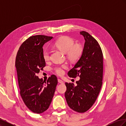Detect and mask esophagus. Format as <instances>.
<instances>
[{"mask_svg":"<svg viewBox=\"0 0 126 126\" xmlns=\"http://www.w3.org/2000/svg\"><path fill=\"white\" fill-rule=\"evenodd\" d=\"M58 81L59 83H62V84H63V81L62 80H61L60 79H58Z\"/></svg>","mask_w":126,"mask_h":126,"instance_id":"34e87169","label":"esophagus"}]
</instances>
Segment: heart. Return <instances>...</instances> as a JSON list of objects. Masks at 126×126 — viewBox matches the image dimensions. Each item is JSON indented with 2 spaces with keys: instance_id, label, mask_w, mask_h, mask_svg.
Listing matches in <instances>:
<instances>
[{
  "instance_id": "heart-1",
  "label": "heart",
  "mask_w": 126,
  "mask_h": 126,
  "mask_svg": "<svg viewBox=\"0 0 126 126\" xmlns=\"http://www.w3.org/2000/svg\"><path fill=\"white\" fill-rule=\"evenodd\" d=\"M54 46L60 49L63 52L66 53L68 58L72 60H76L81 57L83 49L81 45H75L74 40L69 37H63L57 40ZM43 56L45 61H48L50 58V52L47 49H45L43 52ZM66 65L56 68V71L58 75H62L64 69H66Z\"/></svg>"
}]
</instances>
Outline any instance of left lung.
Here are the masks:
<instances>
[{"instance_id":"1","label":"left lung","mask_w":126,"mask_h":126,"mask_svg":"<svg viewBox=\"0 0 126 126\" xmlns=\"http://www.w3.org/2000/svg\"><path fill=\"white\" fill-rule=\"evenodd\" d=\"M85 40L82 54L74 67L68 72L70 77L79 76L74 83L66 82L64 93L69 107L78 112L89 110L96 100L102 86L103 55L97 41L87 32H80Z\"/></svg>"}]
</instances>
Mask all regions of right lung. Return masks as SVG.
<instances>
[{
	"label": "right lung",
	"mask_w": 126,
	"mask_h": 126,
	"mask_svg": "<svg viewBox=\"0 0 126 126\" xmlns=\"http://www.w3.org/2000/svg\"><path fill=\"white\" fill-rule=\"evenodd\" d=\"M52 37L36 35L22 44L16 56V66L20 94L26 106L34 113H41L50 106L58 83L52 75L46 81L37 76L46 66L44 45Z\"/></svg>",
	"instance_id": "1"
}]
</instances>
